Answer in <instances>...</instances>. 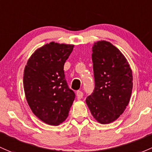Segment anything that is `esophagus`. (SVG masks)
I'll return each mask as SVG.
<instances>
[{
	"label": "esophagus",
	"instance_id": "obj_1",
	"mask_svg": "<svg viewBox=\"0 0 152 152\" xmlns=\"http://www.w3.org/2000/svg\"><path fill=\"white\" fill-rule=\"evenodd\" d=\"M76 96H77V98L79 99V100H80V99L83 97V92L80 90H78L77 92H76Z\"/></svg>",
	"mask_w": 152,
	"mask_h": 152
}]
</instances>
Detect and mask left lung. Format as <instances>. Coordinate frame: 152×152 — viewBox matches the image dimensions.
<instances>
[{
	"instance_id": "left-lung-1",
	"label": "left lung",
	"mask_w": 152,
	"mask_h": 152,
	"mask_svg": "<svg viewBox=\"0 0 152 152\" xmlns=\"http://www.w3.org/2000/svg\"><path fill=\"white\" fill-rule=\"evenodd\" d=\"M92 59L95 89L86 103L97 122L109 124L123 114L130 102L132 72L124 55L108 41L94 43Z\"/></svg>"
}]
</instances>
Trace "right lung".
<instances>
[{"label": "right lung", "mask_w": 152, "mask_h": 152, "mask_svg": "<svg viewBox=\"0 0 152 152\" xmlns=\"http://www.w3.org/2000/svg\"><path fill=\"white\" fill-rule=\"evenodd\" d=\"M73 44L52 41L36 49L24 70L23 86L30 109L46 124L57 126L67 119L75 93L68 88L64 64Z\"/></svg>", "instance_id": "1"}]
</instances>
